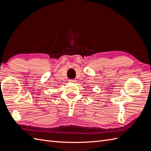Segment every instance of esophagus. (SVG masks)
I'll use <instances>...</instances> for the list:
<instances>
[{"label": "esophagus", "mask_w": 151, "mask_h": 151, "mask_svg": "<svg viewBox=\"0 0 151 151\" xmlns=\"http://www.w3.org/2000/svg\"><path fill=\"white\" fill-rule=\"evenodd\" d=\"M68 82H69V83H75L76 81L74 80V79H70V80L68 81Z\"/></svg>", "instance_id": "obj_1"}]
</instances>
